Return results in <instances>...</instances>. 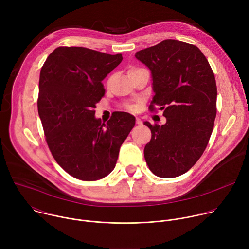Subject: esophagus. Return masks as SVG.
<instances>
[{
  "instance_id": "obj_1",
  "label": "esophagus",
  "mask_w": 249,
  "mask_h": 249,
  "mask_svg": "<svg viewBox=\"0 0 249 249\" xmlns=\"http://www.w3.org/2000/svg\"><path fill=\"white\" fill-rule=\"evenodd\" d=\"M136 123H137V124H142V120L137 117V118H136Z\"/></svg>"
}]
</instances>
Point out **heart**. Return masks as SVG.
Returning a JSON list of instances; mask_svg holds the SVG:
<instances>
[{
    "mask_svg": "<svg viewBox=\"0 0 249 249\" xmlns=\"http://www.w3.org/2000/svg\"><path fill=\"white\" fill-rule=\"evenodd\" d=\"M136 70H139V69H137V68H132V69H130V70H129V72H128V74H129V73H131V72H134V71H136ZM129 108H130L131 110H135V109L137 108V105H131Z\"/></svg>",
    "mask_w": 249,
    "mask_h": 249,
    "instance_id": "1",
    "label": "heart"
}]
</instances>
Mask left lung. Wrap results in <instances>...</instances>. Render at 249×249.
I'll return each mask as SVG.
<instances>
[{
	"instance_id": "1",
	"label": "left lung",
	"mask_w": 249,
	"mask_h": 249,
	"mask_svg": "<svg viewBox=\"0 0 249 249\" xmlns=\"http://www.w3.org/2000/svg\"><path fill=\"white\" fill-rule=\"evenodd\" d=\"M135 57L151 71L155 95L150 105L166 123L146 121L152 138L144 150L151 171L172 178L188 171L203 155L217 114V85L212 68L195 45L167 39Z\"/></svg>"
}]
</instances>
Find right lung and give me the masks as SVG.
<instances>
[{"label":"right lung","mask_w":249,"mask_h":249,"mask_svg":"<svg viewBox=\"0 0 249 249\" xmlns=\"http://www.w3.org/2000/svg\"><path fill=\"white\" fill-rule=\"evenodd\" d=\"M122 59L85 47H58L41 68L37 107L47 145L75 178L93 181L108 175L135 125L127 112H114L106 124L94 117L105 93L101 82Z\"/></svg>","instance_id":"1"}]
</instances>
